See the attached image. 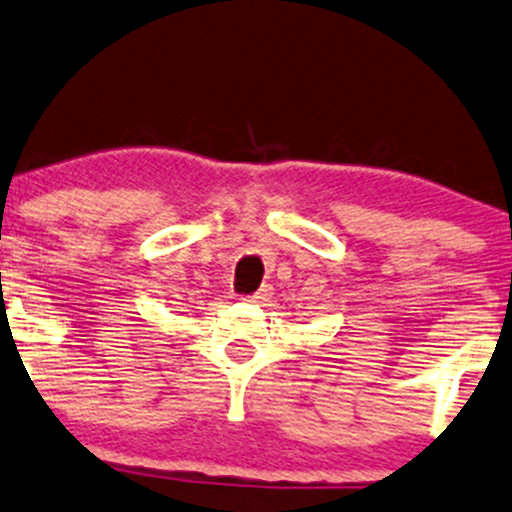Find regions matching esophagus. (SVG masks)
Here are the masks:
<instances>
[{
	"label": "esophagus",
	"mask_w": 512,
	"mask_h": 512,
	"mask_svg": "<svg viewBox=\"0 0 512 512\" xmlns=\"http://www.w3.org/2000/svg\"><path fill=\"white\" fill-rule=\"evenodd\" d=\"M270 297H273V287H270V285H263L261 290H258L256 294H249V297H244V302H251V304H263V302H268Z\"/></svg>",
	"instance_id": "esophagus-1"
}]
</instances>
